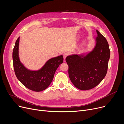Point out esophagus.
Instances as JSON below:
<instances>
[{
	"instance_id": "esophagus-1",
	"label": "esophagus",
	"mask_w": 124,
	"mask_h": 124,
	"mask_svg": "<svg viewBox=\"0 0 124 124\" xmlns=\"http://www.w3.org/2000/svg\"><path fill=\"white\" fill-rule=\"evenodd\" d=\"M68 53H65L63 54V58H64V59H65L68 56Z\"/></svg>"
}]
</instances>
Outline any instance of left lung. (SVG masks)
<instances>
[{"mask_svg": "<svg viewBox=\"0 0 124 124\" xmlns=\"http://www.w3.org/2000/svg\"><path fill=\"white\" fill-rule=\"evenodd\" d=\"M96 45L85 56L73 55L66 58L68 74L74 85L82 90L91 89L100 83L106 76L110 57L108 44L96 31Z\"/></svg>", "mask_w": 124, "mask_h": 124, "instance_id": "1", "label": "left lung"}]
</instances>
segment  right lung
<instances>
[{"mask_svg":"<svg viewBox=\"0 0 124 124\" xmlns=\"http://www.w3.org/2000/svg\"><path fill=\"white\" fill-rule=\"evenodd\" d=\"M19 37L16 42L12 52L13 64L16 75L18 80L28 89L41 92L46 89L53 80L59 66L63 62L62 55L49 60L43 67L38 71H30L21 63L18 57Z\"/></svg>","mask_w":124,"mask_h":124,"instance_id":"right-lung-1","label":"right lung"}]
</instances>
